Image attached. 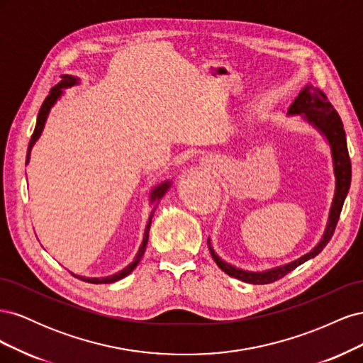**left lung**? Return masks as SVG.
<instances>
[{
	"label": "left lung",
	"mask_w": 363,
	"mask_h": 363,
	"mask_svg": "<svg viewBox=\"0 0 363 363\" xmlns=\"http://www.w3.org/2000/svg\"><path fill=\"white\" fill-rule=\"evenodd\" d=\"M288 115H303V118L307 123L312 124L324 138L327 139L328 145H330L332 151V160H333V172H335V196L330 206V212H328L327 225L324 230V235L320 242L316 244L313 250H311L307 255L301 256L286 265H281L277 268H272L263 272H255V271H245L236 268L230 263L224 262L219 257L215 250L212 248L211 239H207L208 251L216 262V265L221 268L230 277H235L238 280H242L245 283L251 284H268L276 281L281 277L286 276L288 272L300 267L301 263L307 262L309 259L315 257L316 255L324 250V247L328 244V240L332 239L336 224L339 221L340 211H342V206L345 201V196L350 191V183H351V162L348 156V148H347V138H345V130L344 124L340 121L337 112L332 103L327 100L325 94L313 87L312 84H307L304 89L295 98L294 103L291 104Z\"/></svg>",
	"instance_id": "8db88e82"
}]
</instances>
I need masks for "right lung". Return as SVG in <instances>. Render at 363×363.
Here are the masks:
<instances>
[{"label":"right lung","mask_w":363,"mask_h":363,"mask_svg":"<svg viewBox=\"0 0 363 363\" xmlns=\"http://www.w3.org/2000/svg\"><path fill=\"white\" fill-rule=\"evenodd\" d=\"M77 83H79V79H77V77H72V75L65 74V75H62V82H60V83H57V84L54 86L52 89L50 91V95L45 98V101H43V104H42V107H40V111H39V113H38L36 127H35V131H33L31 139H30V144H28V150H27V159H26V164L30 162V152H31V148H33V145L36 144V140H38V139L40 138V135H42V130H43V127H45V123H47V118H48V113H50V111H51V107H52L54 104H56V101H57L59 98L62 96V94H63V89H67V87H71V86H74V84H77ZM169 186H171V182H163V183H160L159 186H156V188L152 189V191H151V194H150V201H151V203H155V201L160 200L162 196L164 195V192H167V191L169 189ZM156 207H157V204L155 206V208H152L151 213H150L148 223H147V227H145L144 239H142V244H140V247H139V251H138V255H136L135 260L131 262L130 265H127L124 269H121L119 272L113 274V276H108V277H100V279L92 277V279H91V277H82V276H75V274H72V276H74V277H77V279L83 280V281H87V283H94V284H101V283H113V281H118V280H121V279L127 277L128 274H130L131 271H133V269L138 267V263L140 262L142 256H144L145 248H147V244H148V235H150L151 219H152V215H155Z\"/></svg>","instance_id":"right-lung-1"}]
</instances>
